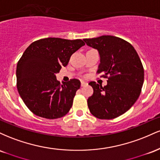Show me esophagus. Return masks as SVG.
Instances as JSON below:
<instances>
[{"mask_svg": "<svg viewBox=\"0 0 160 160\" xmlns=\"http://www.w3.org/2000/svg\"><path fill=\"white\" fill-rule=\"evenodd\" d=\"M86 85H87V82H86L84 81H81V86H84Z\"/></svg>", "mask_w": 160, "mask_h": 160, "instance_id": "esophagus-1", "label": "esophagus"}]
</instances>
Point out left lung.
I'll use <instances>...</instances> for the list:
<instances>
[{
	"label": "left lung",
	"mask_w": 160,
	"mask_h": 160,
	"mask_svg": "<svg viewBox=\"0 0 160 160\" xmlns=\"http://www.w3.org/2000/svg\"><path fill=\"white\" fill-rule=\"evenodd\" d=\"M100 55L98 74L108 78L104 87L89 83L93 94L87 100L89 111L102 120L123 114L135 103L144 83V68L135 48L123 39L111 35L83 39Z\"/></svg>",
	"instance_id": "left-lung-1"
}]
</instances>
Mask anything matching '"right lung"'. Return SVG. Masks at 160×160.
I'll return each instance as SVG.
<instances>
[{
    "mask_svg": "<svg viewBox=\"0 0 160 160\" xmlns=\"http://www.w3.org/2000/svg\"><path fill=\"white\" fill-rule=\"evenodd\" d=\"M85 45L80 39H40L29 46L16 67V86L24 103L33 113L46 119L67 114L72 107L78 79L60 83L56 74L65 67L73 53Z\"/></svg>",
    "mask_w": 160,
    "mask_h": 160,
    "instance_id": "1",
    "label": "right lung"
}]
</instances>
